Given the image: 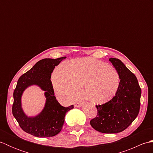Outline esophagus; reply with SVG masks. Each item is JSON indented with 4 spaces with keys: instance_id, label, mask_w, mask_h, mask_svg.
Listing matches in <instances>:
<instances>
[{
    "instance_id": "esophagus-1",
    "label": "esophagus",
    "mask_w": 153,
    "mask_h": 153,
    "mask_svg": "<svg viewBox=\"0 0 153 153\" xmlns=\"http://www.w3.org/2000/svg\"><path fill=\"white\" fill-rule=\"evenodd\" d=\"M83 105V102H77V103H76V105H75V106L79 108V107H82Z\"/></svg>"
}]
</instances>
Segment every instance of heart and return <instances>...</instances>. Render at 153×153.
<instances>
[{
	"mask_svg": "<svg viewBox=\"0 0 153 153\" xmlns=\"http://www.w3.org/2000/svg\"><path fill=\"white\" fill-rule=\"evenodd\" d=\"M52 81L56 95L66 102L78 97L85 85V93L91 101L103 104L111 100L118 91L120 76L112 65L93 58L60 64L53 71Z\"/></svg>",
	"mask_w": 153,
	"mask_h": 153,
	"instance_id": "b5f03b06",
	"label": "heart"
}]
</instances>
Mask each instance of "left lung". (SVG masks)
Returning <instances> with one entry per match:
<instances>
[{"mask_svg": "<svg viewBox=\"0 0 153 153\" xmlns=\"http://www.w3.org/2000/svg\"><path fill=\"white\" fill-rule=\"evenodd\" d=\"M109 61L119 74V88L110 101L96 106L98 113L90 124L99 132L116 134L125 130L137 118L141 89L137 77L121 60L110 58Z\"/></svg>", "mask_w": 153, "mask_h": 153, "instance_id": "obj_1", "label": "left lung"}]
</instances>
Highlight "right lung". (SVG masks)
Here are the masks:
<instances>
[{"label": "right lung", "instance_id": "1", "mask_svg": "<svg viewBox=\"0 0 153 153\" xmlns=\"http://www.w3.org/2000/svg\"><path fill=\"white\" fill-rule=\"evenodd\" d=\"M66 58V56H64L56 59L41 60L18 80L13 94L12 114L20 128L27 134L37 137H49L57 135L62 128L66 114L74 108L73 105L64 107L60 105L54 96L51 81V74L55 66ZM32 85H37L45 91L46 102L39 114L28 117L22 110L21 97L24 91Z\"/></svg>", "mask_w": 153, "mask_h": 153}]
</instances>
